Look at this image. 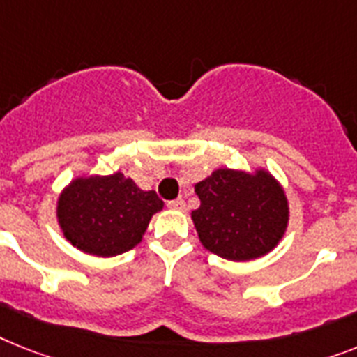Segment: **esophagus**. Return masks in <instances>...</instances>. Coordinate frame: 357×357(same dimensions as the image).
I'll return each instance as SVG.
<instances>
[{"label":"esophagus","mask_w":357,"mask_h":357,"mask_svg":"<svg viewBox=\"0 0 357 357\" xmlns=\"http://www.w3.org/2000/svg\"><path fill=\"white\" fill-rule=\"evenodd\" d=\"M167 208L173 211H185V202L182 199H175L172 202H167Z\"/></svg>","instance_id":"1"}]
</instances>
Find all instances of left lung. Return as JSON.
<instances>
[{"label":"left lung","mask_w":357,"mask_h":357,"mask_svg":"<svg viewBox=\"0 0 357 357\" xmlns=\"http://www.w3.org/2000/svg\"><path fill=\"white\" fill-rule=\"evenodd\" d=\"M195 193L200 206L191 220L202 246L219 257L235 263L264 257L287 234V191L264 167H219L197 182Z\"/></svg>","instance_id":"1"}]
</instances>
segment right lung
Returning a JSON list of instances; mask_svg holds the SVG:
<instances>
[{
	"label": "right lung",
	"mask_w": 357,
	"mask_h": 357,
	"mask_svg": "<svg viewBox=\"0 0 357 357\" xmlns=\"http://www.w3.org/2000/svg\"><path fill=\"white\" fill-rule=\"evenodd\" d=\"M162 208L155 191L140 190L122 172L78 175L58 195L56 220L76 250L107 259L142 243L149 220Z\"/></svg>",
	"instance_id": "obj_1"
}]
</instances>
